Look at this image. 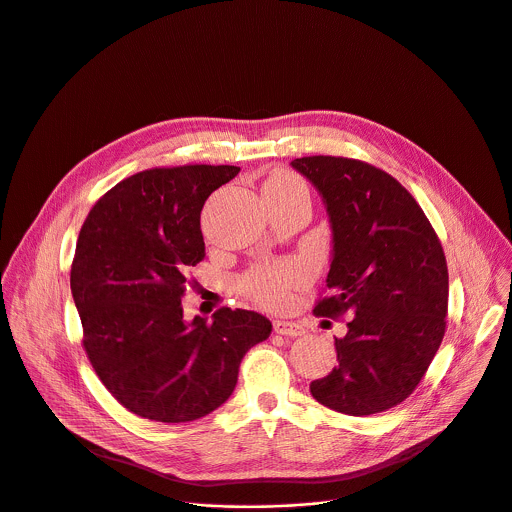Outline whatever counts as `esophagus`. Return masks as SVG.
I'll list each match as a JSON object with an SVG mask.
<instances>
[{"label": "esophagus", "instance_id": "obj_1", "mask_svg": "<svg viewBox=\"0 0 512 512\" xmlns=\"http://www.w3.org/2000/svg\"><path fill=\"white\" fill-rule=\"evenodd\" d=\"M273 330L275 334H281V336H302L306 330L304 326L296 324V322H287V320H273Z\"/></svg>", "mask_w": 512, "mask_h": 512}]
</instances>
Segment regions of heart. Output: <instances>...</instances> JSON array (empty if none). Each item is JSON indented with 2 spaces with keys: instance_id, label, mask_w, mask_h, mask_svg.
I'll return each mask as SVG.
<instances>
[{
  "instance_id": "obj_1",
  "label": "heart",
  "mask_w": 512,
  "mask_h": 512,
  "mask_svg": "<svg viewBox=\"0 0 512 512\" xmlns=\"http://www.w3.org/2000/svg\"><path fill=\"white\" fill-rule=\"evenodd\" d=\"M263 192L281 196L306 194V184L291 172H275L265 184ZM310 279V271L300 261H269L251 267L241 277V289L265 308H283L289 304L291 294Z\"/></svg>"
}]
</instances>
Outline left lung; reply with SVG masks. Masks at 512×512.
Masks as SVG:
<instances>
[{
    "instance_id": "8db88e82",
    "label": "left lung",
    "mask_w": 512,
    "mask_h": 512,
    "mask_svg": "<svg viewBox=\"0 0 512 512\" xmlns=\"http://www.w3.org/2000/svg\"><path fill=\"white\" fill-rule=\"evenodd\" d=\"M322 194L332 229L328 296L316 316L344 318L338 367L312 397L346 415L405 401L440 348L448 316V263L415 198L391 174L352 158L291 162Z\"/></svg>"
}]
</instances>
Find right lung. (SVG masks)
Returning <instances> with one entry per match:
<instances>
[{
  "instance_id": "obj_1",
  "label": "right lung",
  "mask_w": 512,
  "mask_h": 512,
  "mask_svg": "<svg viewBox=\"0 0 512 512\" xmlns=\"http://www.w3.org/2000/svg\"><path fill=\"white\" fill-rule=\"evenodd\" d=\"M237 166L137 172L91 208L70 267L83 346L107 391L131 413L194 421L235 391L245 352L271 322L221 308L184 322L188 269L204 259L200 212Z\"/></svg>"
}]
</instances>
